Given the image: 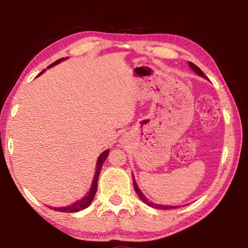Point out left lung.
I'll return each instance as SVG.
<instances>
[{
	"instance_id": "8db88e82",
	"label": "left lung",
	"mask_w": 248,
	"mask_h": 248,
	"mask_svg": "<svg viewBox=\"0 0 248 248\" xmlns=\"http://www.w3.org/2000/svg\"><path fill=\"white\" fill-rule=\"evenodd\" d=\"M188 65L190 66V69H191L192 71H194V72H195L197 75H199V77H201V78H203L207 79V77H205L202 71H201L196 64L191 63V62H188ZM132 179H133L134 190H136L137 195L139 196L140 199H141L142 201H143L144 203L148 204L149 207H152V208H155V209H161V210H170V209H176V208H178V205H169V204H161V203L158 204V203H154V202H152V201H150V200H149L148 198H146V197L143 195V192L141 191L139 186H138V184L136 183V179H134L133 174H132Z\"/></svg>"
}]
</instances>
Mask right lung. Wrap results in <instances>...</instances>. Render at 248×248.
Returning <instances> with one entry per match:
<instances>
[{
  "label": "right lung",
  "mask_w": 248,
  "mask_h": 248,
  "mask_svg": "<svg viewBox=\"0 0 248 248\" xmlns=\"http://www.w3.org/2000/svg\"><path fill=\"white\" fill-rule=\"evenodd\" d=\"M66 59H68V57L59 59V60H57L56 62H53L52 64H50L47 69H50V68H52V66H54V65L61 63L62 61L66 60ZM45 71L46 70H44L43 72H41L39 75L43 74ZM39 75H38V77H39ZM108 154H109V150H106V151H104V152L98 156L97 162H96L95 175H94L93 182H92L91 188H90V190L87 191V194L84 196V197H82V199L75 201L74 203H71L70 205H66V207H58V208H56V207H49V208L54 210V211L72 213V212H78V211H81V210H84V209H86L87 207H89V205L92 203V201H93V199H94V196L96 194V191H97V183H98L99 173H100V170H102V167H103L104 162L106 161Z\"/></svg>",
  "instance_id": "1"
}]
</instances>
